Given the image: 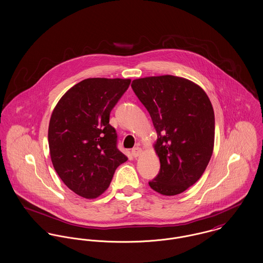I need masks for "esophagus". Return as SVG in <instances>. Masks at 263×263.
<instances>
[{
    "instance_id": "34e87169",
    "label": "esophagus",
    "mask_w": 263,
    "mask_h": 263,
    "mask_svg": "<svg viewBox=\"0 0 263 263\" xmlns=\"http://www.w3.org/2000/svg\"><path fill=\"white\" fill-rule=\"evenodd\" d=\"M141 153L142 149L141 148H139V147H135V148H133L132 151H131V154H132L133 157H138L139 155H141Z\"/></svg>"
}]
</instances>
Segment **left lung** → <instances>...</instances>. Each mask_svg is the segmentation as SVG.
<instances>
[{
    "instance_id": "1",
    "label": "left lung",
    "mask_w": 263,
    "mask_h": 263,
    "mask_svg": "<svg viewBox=\"0 0 263 263\" xmlns=\"http://www.w3.org/2000/svg\"><path fill=\"white\" fill-rule=\"evenodd\" d=\"M157 132L160 160L149 186L162 195L180 194L199 180L214 146V111L206 93L187 79L165 75L132 81Z\"/></svg>"
}]
</instances>
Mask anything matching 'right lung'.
<instances>
[{
    "mask_svg": "<svg viewBox=\"0 0 263 263\" xmlns=\"http://www.w3.org/2000/svg\"><path fill=\"white\" fill-rule=\"evenodd\" d=\"M130 82L85 79L65 93L52 113L48 141L53 166L66 186L84 198L101 195L127 161L109 120Z\"/></svg>",
    "mask_w": 263,
    "mask_h": 263,
    "instance_id": "obj_1",
    "label": "right lung"
}]
</instances>
